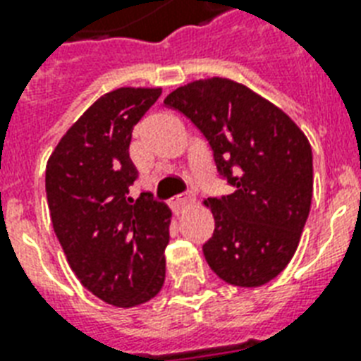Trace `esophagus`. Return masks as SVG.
I'll use <instances>...</instances> for the list:
<instances>
[{"label":"esophagus","instance_id":"34e87169","mask_svg":"<svg viewBox=\"0 0 361 361\" xmlns=\"http://www.w3.org/2000/svg\"><path fill=\"white\" fill-rule=\"evenodd\" d=\"M189 202H192V195H178V197H174L172 200H170V204H172V208L176 209V212H180L183 206H187Z\"/></svg>","mask_w":361,"mask_h":361}]
</instances>
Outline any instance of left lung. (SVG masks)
Segmentation results:
<instances>
[{
	"label": "left lung",
	"instance_id": "obj_1",
	"mask_svg": "<svg viewBox=\"0 0 361 361\" xmlns=\"http://www.w3.org/2000/svg\"><path fill=\"white\" fill-rule=\"evenodd\" d=\"M208 140L231 195L208 198L214 236L202 245L217 277L262 286L296 252L313 198V152L300 127L243 84L208 78L164 99Z\"/></svg>",
	"mask_w": 361,
	"mask_h": 361
}]
</instances>
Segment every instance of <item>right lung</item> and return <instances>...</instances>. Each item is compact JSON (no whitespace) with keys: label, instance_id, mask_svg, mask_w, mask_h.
Masks as SVG:
<instances>
[{"label":"right lung","instance_id":"1","mask_svg":"<svg viewBox=\"0 0 361 361\" xmlns=\"http://www.w3.org/2000/svg\"><path fill=\"white\" fill-rule=\"evenodd\" d=\"M159 87H120L97 99L59 140L47 164L52 226L71 269L116 307L157 296L164 283L170 209L149 192L133 200L129 157L135 125Z\"/></svg>","mask_w":361,"mask_h":361}]
</instances>
